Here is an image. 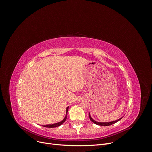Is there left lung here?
<instances>
[{"label": "left lung", "mask_w": 152, "mask_h": 152, "mask_svg": "<svg viewBox=\"0 0 152 152\" xmlns=\"http://www.w3.org/2000/svg\"><path fill=\"white\" fill-rule=\"evenodd\" d=\"M89 118L90 120L93 122V123L97 124V125H99V126H110V125H112V124L116 123L117 122L121 120V119H122V118L118 119V120L117 121H112V122H97V121H95L94 120H93V118H92V117H91V115L90 113H89Z\"/></svg>", "instance_id": "8db88e82"}]
</instances>
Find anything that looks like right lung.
Returning a JSON list of instances; mask_svg holds the SVG:
<instances>
[{
	"instance_id": "right-lung-1",
	"label": "right lung",
	"mask_w": 152,
	"mask_h": 152,
	"mask_svg": "<svg viewBox=\"0 0 152 152\" xmlns=\"http://www.w3.org/2000/svg\"><path fill=\"white\" fill-rule=\"evenodd\" d=\"M68 107L66 108V116L65 117V118H63V120L61 121V122H58V123H56V124H48V125H43L42 126L45 127H58L59 126H61V124H63L64 122H65V121L66 120V115H67V112H68Z\"/></svg>"
}]
</instances>
